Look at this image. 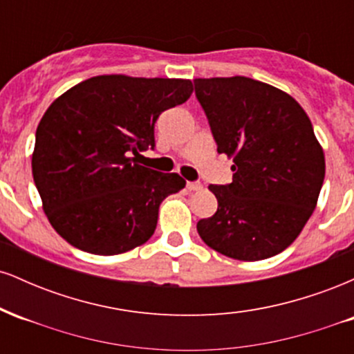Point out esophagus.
Returning a JSON list of instances; mask_svg holds the SVG:
<instances>
[{
  "mask_svg": "<svg viewBox=\"0 0 354 354\" xmlns=\"http://www.w3.org/2000/svg\"><path fill=\"white\" fill-rule=\"evenodd\" d=\"M186 188H188L189 191H200L203 188L201 183H196V181H188L186 183Z\"/></svg>",
  "mask_w": 354,
  "mask_h": 354,
  "instance_id": "obj_1",
  "label": "esophagus"
}]
</instances>
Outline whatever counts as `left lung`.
Masks as SVG:
<instances>
[{"instance_id": "1", "label": "left lung", "mask_w": 354, "mask_h": 354, "mask_svg": "<svg viewBox=\"0 0 354 354\" xmlns=\"http://www.w3.org/2000/svg\"><path fill=\"white\" fill-rule=\"evenodd\" d=\"M218 153L233 160V183L209 186L218 209L196 225L203 241L239 261L281 253L318 203L324 153L293 96L246 76L196 78Z\"/></svg>"}]
</instances>
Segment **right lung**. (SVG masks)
I'll return each mask as SVG.
<instances>
[{
	"label": "right lung",
	"instance_id": "obj_1",
	"mask_svg": "<svg viewBox=\"0 0 354 354\" xmlns=\"http://www.w3.org/2000/svg\"><path fill=\"white\" fill-rule=\"evenodd\" d=\"M191 93L189 80L101 75L53 101L36 129L31 168L44 214L61 238L113 256L153 236L161 201L186 181L145 168L135 156L154 146L158 116Z\"/></svg>",
	"mask_w": 354,
	"mask_h": 354
}]
</instances>
